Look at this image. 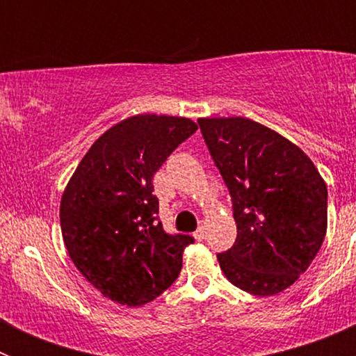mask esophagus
I'll return each mask as SVG.
<instances>
[{
    "label": "esophagus",
    "mask_w": 356,
    "mask_h": 356,
    "mask_svg": "<svg viewBox=\"0 0 356 356\" xmlns=\"http://www.w3.org/2000/svg\"><path fill=\"white\" fill-rule=\"evenodd\" d=\"M194 238H196L197 242H201V241H203V238H205V228H203V226L196 229V234H194Z\"/></svg>",
    "instance_id": "34e87169"
}]
</instances>
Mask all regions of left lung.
<instances>
[{
	"instance_id": "obj_1",
	"label": "left lung",
	"mask_w": 356,
	"mask_h": 356,
	"mask_svg": "<svg viewBox=\"0 0 356 356\" xmlns=\"http://www.w3.org/2000/svg\"><path fill=\"white\" fill-rule=\"evenodd\" d=\"M232 196L235 244L217 254L226 278L253 296L291 287L316 259L328 225L325 180L303 149L246 118L197 119Z\"/></svg>"
}]
</instances>
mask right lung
<instances>
[{"label": "right lung", "mask_w": 356, "mask_h": 356, "mask_svg": "<svg viewBox=\"0 0 356 356\" xmlns=\"http://www.w3.org/2000/svg\"><path fill=\"white\" fill-rule=\"evenodd\" d=\"M197 130L187 118L139 114L90 146L60 201L64 244L78 271L127 307L153 301L178 278L191 235L159 221L153 175Z\"/></svg>", "instance_id": "right-lung-1"}]
</instances>
